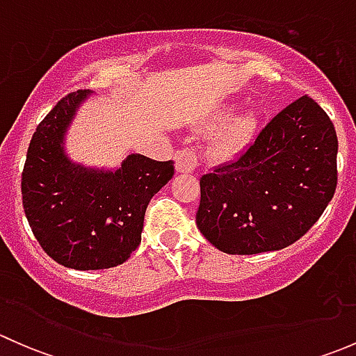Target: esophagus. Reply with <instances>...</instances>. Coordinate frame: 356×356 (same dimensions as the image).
Segmentation results:
<instances>
[{
	"mask_svg": "<svg viewBox=\"0 0 356 356\" xmlns=\"http://www.w3.org/2000/svg\"><path fill=\"white\" fill-rule=\"evenodd\" d=\"M198 167L200 156L195 149L186 148L177 152V155H175V168H177V172H181V174H191Z\"/></svg>",
	"mask_w": 356,
	"mask_h": 356,
	"instance_id": "1",
	"label": "esophagus"
}]
</instances>
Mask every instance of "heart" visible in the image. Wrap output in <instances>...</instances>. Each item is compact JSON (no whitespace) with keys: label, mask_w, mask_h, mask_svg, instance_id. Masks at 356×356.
Segmentation results:
<instances>
[{"label":"heart","mask_w":356,"mask_h":356,"mask_svg":"<svg viewBox=\"0 0 356 356\" xmlns=\"http://www.w3.org/2000/svg\"><path fill=\"white\" fill-rule=\"evenodd\" d=\"M227 117V111H222L217 117V120H224ZM254 127V118L251 115H239V117L232 118L231 122L224 125L220 131L217 132L213 139V152L218 156H234L243 149L250 139L251 132Z\"/></svg>","instance_id":"b5f03b06"}]
</instances>
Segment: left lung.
Listing matches in <instances>:
<instances>
[{
	"instance_id": "left-lung-1",
	"label": "left lung",
	"mask_w": 356,
	"mask_h": 356,
	"mask_svg": "<svg viewBox=\"0 0 356 356\" xmlns=\"http://www.w3.org/2000/svg\"><path fill=\"white\" fill-rule=\"evenodd\" d=\"M337 136L310 96L279 111L238 158L200 179L196 224L217 250H282L324 213L337 184Z\"/></svg>"
}]
</instances>
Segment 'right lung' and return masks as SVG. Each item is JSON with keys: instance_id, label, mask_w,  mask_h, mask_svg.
<instances>
[{"instance_id": "1", "label": "right lung", "mask_w": 356, "mask_h": 356, "mask_svg": "<svg viewBox=\"0 0 356 356\" xmlns=\"http://www.w3.org/2000/svg\"><path fill=\"white\" fill-rule=\"evenodd\" d=\"M88 89L68 92L35 129L22 172V204L42 250L75 270L124 264L141 243L148 203L174 175V161L129 155L115 172L75 165L63 136Z\"/></svg>"}]
</instances>
